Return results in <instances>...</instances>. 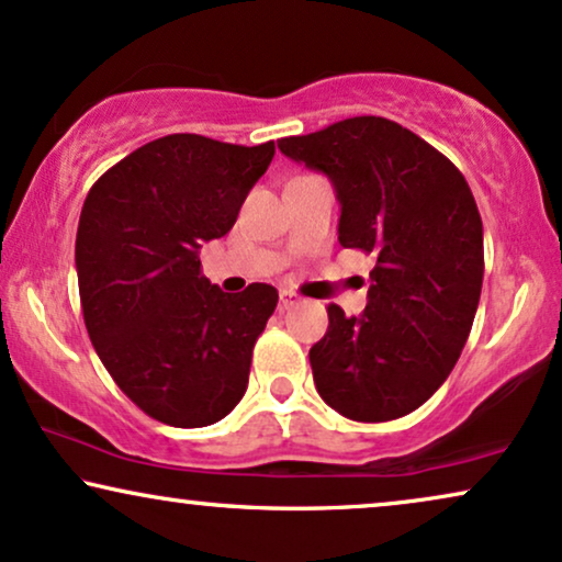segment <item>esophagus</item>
<instances>
[{"mask_svg":"<svg viewBox=\"0 0 562 562\" xmlns=\"http://www.w3.org/2000/svg\"><path fill=\"white\" fill-rule=\"evenodd\" d=\"M299 304V296L291 294V291H281V310H291Z\"/></svg>","mask_w":562,"mask_h":562,"instance_id":"1","label":"esophagus"}]
</instances>
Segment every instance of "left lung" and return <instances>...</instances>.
Instances as JSON below:
<instances>
[{
  "instance_id": "left-lung-1",
  "label": "left lung",
  "mask_w": 562,
  "mask_h": 562,
  "mask_svg": "<svg viewBox=\"0 0 562 562\" xmlns=\"http://www.w3.org/2000/svg\"><path fill=\"white\" fill-rule=\"evenodd\" d=\"M279 149L330 178L338 243L376 258L363 315L330 304L310 348L319 397L359 424L403 418L447 382L472 330L485 271L475 195L439 149L379 115Z\"/></svg>"
}]
</instances>
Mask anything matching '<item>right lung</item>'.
Masks as SVG:
<instances>
[{
  "label": "right lung",
  "instance_id": "obj_1",
  "mask_svg": "<svg viewBox=\"0 0 562 562\" xmlns=\"http://www.w3.org/2000/svg\"><path fill=\"white\" fill-rule=\"evenodd\" d=\"M273 155V142L170 134L87 193L75 247L87 333L123 395L159 424L211 426L245 395L279 291L250 283L224 294L201 273L199 252L235 227Z\"/></svg>",
  "mask_w": 562,
  "mask_h": 562
}]
</instances>
